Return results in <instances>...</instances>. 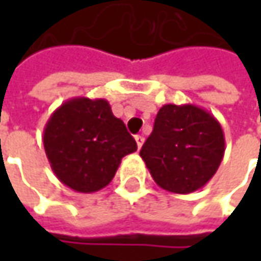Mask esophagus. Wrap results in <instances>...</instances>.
<instances>
[{"label": "esophagus", "mask_w": 261, "mask_h": 261, "mask_svg": "<svg viewBox=\"0 0 261 261\" xmlns=\"http://www.w3.org/2000/svg\"><path fill=\"white\" fill-rule=\"evenodd\" d=\"M135 141H136V145H138V149H141V148H142V145H144V142H145L144 136H141V135L135 136Z\"/></svg>", "instance_id": "34e87169"}]
</instances>
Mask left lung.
Wrapping results in <instances>:
<instances>
[{
  "instance_id": "8db88e82",
  "label": "left lung",
  "mask_w": 261,
  "mask_h": 261,
  "mask_svg": "<svg viewBox=\"0 0 261 261\" xmlns=\"http://www.w3.org/2000/svg\"><path fill=\"white\" fill-rule=\"evenodd\" d=\"M224 152V130L215 116L195 105H164L139 155L161 189L189 195L215 175Z\"/></svg>"
}]
</instances>
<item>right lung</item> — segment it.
I'll use <instances>...</instances> for the list:
<instances>
[{"label":"right lung","mask_w":261,"mask_h":261,"mask_svg":"<svg viewBox=\"0 0 261 261\" xmlns=\"http://www.w3.org/2000/svg\"><path fill=\"white\" fill-rule=\"evenodd\" d=\"M43 146L58 180L80 193L106 187L122 158L138 148L109 101L88 97L69 98L56 109L45 126Z\"/></svg>","instance_id":"obj_1"}]
</instances>
